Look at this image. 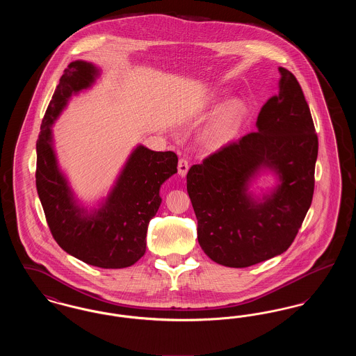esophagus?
I'll use <instances>...</instances> for the list:
<instances>
[{"instance_id": "1", "label": "esophagus", "mask_w": 356, "mask_h": 356, "mask_svg": "<svg viewBox=\"0 0 356 356\" xmlns=\"http://www.w3.org/2000/svg\"><path fill=\"white\" fill-rule=\"evenodd\" d=\"M177 170H179V175L180 176H186V172L189 170V163H188V160L184 159V157H181L180 160H179V165H177Z\"/></svg>"}]
</instances>
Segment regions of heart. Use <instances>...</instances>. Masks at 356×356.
<instances>
[{"mask_svg":"<svg viewBox=\"0 0 356 356\" xmlns=\"http://www.w3.org/2000/svg\"><path fill=\"white\" fill-rule=\"evenodd\" d=\"M241 113V105L238 102L229 104L218 119L207 131V140L211 145H221L225 143L236 129L237 122Z\"/></svg>","mask_w":356,"mask_h":356,"instance_id":"obj_1","label":"heart"}]
</instances>
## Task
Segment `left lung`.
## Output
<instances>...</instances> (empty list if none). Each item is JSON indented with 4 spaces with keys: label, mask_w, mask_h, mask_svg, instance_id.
Here are the masks:
<instances>
[{
    "label": "left lung",
    "mask_w": 356,
    "mask_h": 356,
    "mask_svg": "<svg viewBox=\"0 0 356 356\" xmlns=\"http://www.w3.org/2000/svg\"><path fill=\"white\" fill-rule=\"evenodd\" d=\"M279 73V92L261 106L257 131L186 173L199 244L221 266L244 268L287 251L312 203L318 135L299 81L287 69ZM260 166L275 170L282 184L256 204L246 183Z\"/></svg>",
    "instance_id": "8db88e82"
}]
</instances>
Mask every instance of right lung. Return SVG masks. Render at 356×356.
I'll list each match as a JSON object with an SVG mask.
<instances>
[{"label": "right lung", "instance_id": "obj_1", "mask_svg": "<svg viewBox=\"0 0 356 356\" xmlns=\"http://www.w3.org/2000/svg\"><path fill=\"white\" fill-rule=\"evenodd\" d=\"M96 72L85 61L70 63L64 70L35 144V186L51 236L65 252L95 267L125 268L145 254L148 224L161 203L160 186L177 172V154L137 147L106 203L85 216L57 168L51 125L70 95L95 81Z\"/></svg>", "mask_w": 356, "mask_h": 356}]
</instances>
